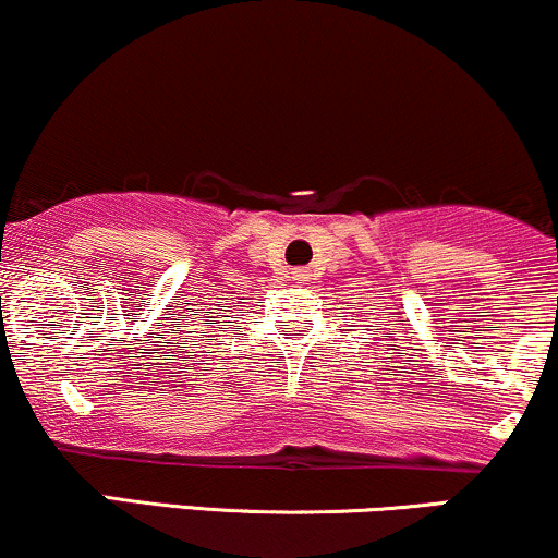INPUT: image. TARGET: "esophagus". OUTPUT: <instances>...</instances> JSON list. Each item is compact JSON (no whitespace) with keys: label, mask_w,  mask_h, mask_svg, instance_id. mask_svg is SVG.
<instances>
[{"label":"esophagus","mask_w":558,"mask_h":558,"mask_svg":"<svg viewBox=\"0 0 558 558\" xmlns=\"http://www.w3.org/2000/svg\"><path fill=\"white\" fill-rule=\"evenodd\" d=\"M306 278V275L304 272H296V280H304Z\"/></svg>","instance_id":"1"}]
</instances>
